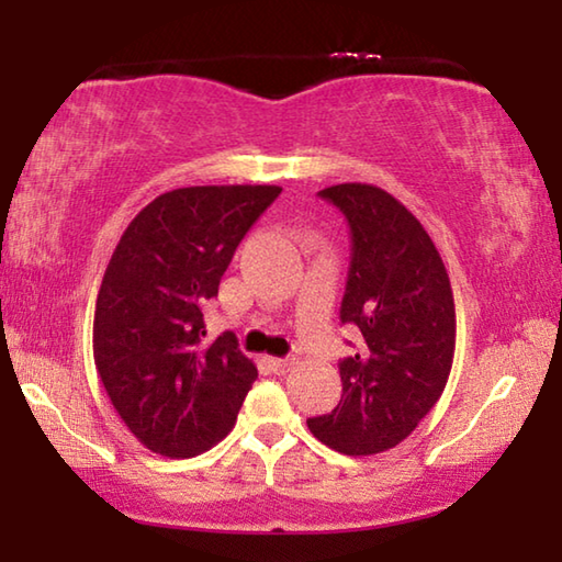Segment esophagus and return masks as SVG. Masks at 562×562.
I'll return each mask as SVG.
<instances>
[{"label":"esophagus","instance_id":"34e87169","mask_svg":"<svg viewBox=\"0 0 562 562\" xmlns=\"http://www.w3.org/2000/svg\"><path fill=\"white\" fill-rule=\"evenodd\" d=\"M265 361H268V367L278 374L288 372V369L292 367V359H282V357H265Z\"/></svg>","mask_w":562,"mask_h":562}]
</instances>
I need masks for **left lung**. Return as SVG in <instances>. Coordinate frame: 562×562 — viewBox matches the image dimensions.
<instances>
[{
	"label": "left lung",
	"instance_id": "1",
	"mask_svg": "<svg viewBox=\"0 0 562 562\" xmlns=\"http://www.w3.org/2000/svg\"><path fill=\"white\" fill-rule=\"evenodd\" d=\"M351 227V265L339 317L361 331L339 364L341 398L307 418L315 439L347 456L394 449L439 402L456 349L449 272L406 205L369 183L319 190Z\"/></svg>",
	"mask_w": 562,
	"mask_h": 562
}]
</instances>
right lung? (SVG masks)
<instances>
[{"mask_svg": "<svg viewBox=\"0 0 562 562\" xmlns=\"http://www.w3.org/2000/svg\"><path fill=\"white\" fill-rule=\"evenodd\" d=\"M280 186H190L123 231L93 312V361L123 424L154 453L190 459L233 431L258 367L203 307Z\"/></svg>", "mask_w": 562, "mask_h": 562, "instance_id": "1", "label": "right lung"}]
</instances>
